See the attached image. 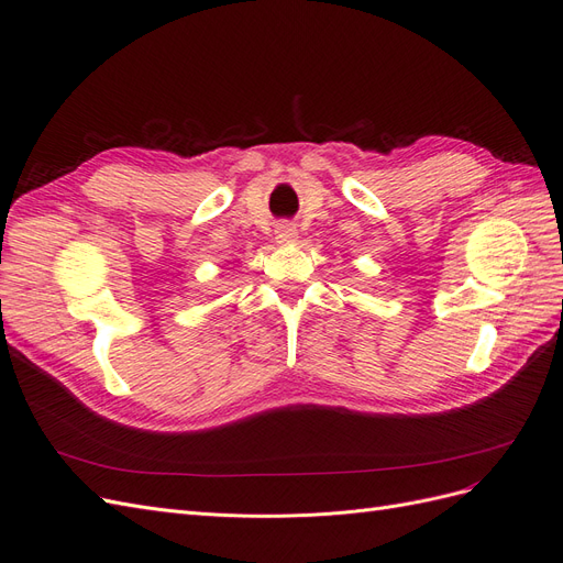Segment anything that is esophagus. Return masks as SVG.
<instances>
[{
	"instance_id": "esophagus-1",
	"label": "esophagus",
	"mask_w": 563,
	"mask_h": 563,
	"mask_svg": "<svg viewBox=\"0 0 563 563\" xmlns=\"http://www.w3.org/2000/svg\"><path fill=\"white\" fill-rule=\"evenodd\" d=\"M277 240L279 244H294L298 240V230L291 223H284L277 228Z\"/></svg>"
}]
</instances>
